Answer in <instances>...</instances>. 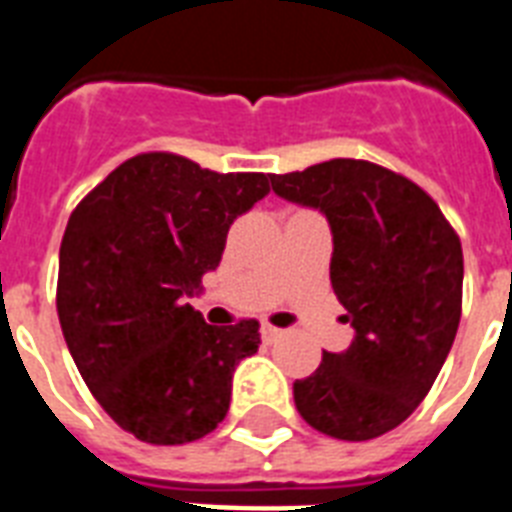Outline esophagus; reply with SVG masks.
<instances>
[{
  "label": "esophagus",
  "instance_id": "obj_1",
  "mask_svg": "<svg viewBox=\"0 0 512 512\" xmlns=\"http://www.w3.org/2000/svg\"><path fill=\"white\" fill-rule=\"evenodd\" d=\"M260 335H263L265 342H273V340H279V337L284 335V332H281V329H276V327H271V324H263V329H260Z\"/></svg>",
  "mask_w": 512,
  "mask_h": 512
}]
</instances>
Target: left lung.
I'll use <instances>...</instances> for the list:
<instances>
[{
    "mask_svg": "<svg viewBox=\"0 0 512 512\" xmlns=\"http://www.w3.org/2000/svg\"><path fill=\"white\" fill-rule=\"evenodd\" d=\"M273 193L332 228L329 279L353 327L342 353L297 380V412L340 441H369L409 417L444 366L462 313V244L420 185L380 164L332 159L271 177Z\"/></svg>",
    "mask_w": 512,
    "mask_h": 512,
    "instance_id": "8db88e82",
    "label": "left lung"
}]
</instances>
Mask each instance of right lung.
Returning <instances> with one entry per match:
<instances>
[{"label": "right lung", "instance_id": "1", "mask_svg": "<svg viewBox=\"0 0 512 512\" xmlns=\"http://www.w3.org/2000/svg\"><path fill=\"white\" fill-rule=\"evenodd\" d=\"M268 180L156 151L119 164L68 217L60 329L92 396L146 444L212 433L236 366L257 353L255 319L212 327L185 297L220 265L228 228L268 196Z\"/></svg>", "mask_w": 512, "mask_h": 512}]
</instances>
